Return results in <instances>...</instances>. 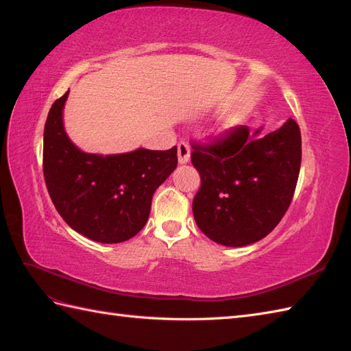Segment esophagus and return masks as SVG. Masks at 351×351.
Here are the masks:
<instances>
[{"label":"esophagus","mask_w":351,"mask_h":351,"mask_svg":"<svg viewBox=\"0 0 351 351\" xmlns=\"http://www.w3.org/2000/svg\"><path fill=\"white\" fill-rule=\"evenodd\" d=\"M177 151H178V162L180 164L189 162V159H190V146L187 145V142H184V141L178 142Z\"/></svg>","instance_id":"esophagus-1"}]
</instances>
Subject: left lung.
<instances>
[{"label":"left lung","instance_id":"1","mask_svg":"<svg viewBox=\"0 0 351 351\" xmlns=\"http://www.w3.org/2000/svg\"><path fill=\"white\" fill-rule=\"evenodd\" d=\"M250 134L240 125L210 143H192L200 176L193 215L206 237L241 247L267 237L289 209L302 164V136L294 120L278 130Z\"/></svg>","mask_w":351,"mask_h":351}]
</instances>
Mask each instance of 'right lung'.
I'll use <instances>...</instances> for the list:
<instances>
[{"instance_id":"obj_1","label":"right lung","mask_w":351,"mask_h":351,"mask_svg":"<svg viewBox=\"0 0 351 351\" xmlns=\"http://www.w3.org/2000/svg\"><path fill=\"white\" fill-rule=\"evenodd\" d=\"M69 90L48 112L44 177L58 214L79 234L99 243L134 237L147 221L152 196L177 167V147L119 155L82 152L62 124Z\"/></svg>"}]
</instances>
